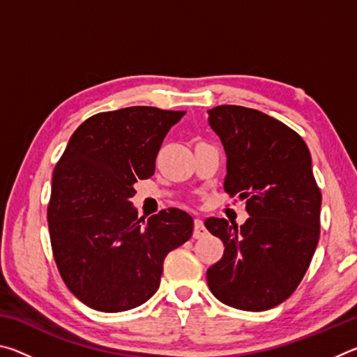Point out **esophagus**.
I'll return each instance as SVG.
<instances>
[{
  "instance_id": "obj_1",
  "label": "esophagus",
  "mask_w": 357,
  "mask_h": 357,
  "mask_svg": "<svg viewBox=\"0 0 357 357\" xmlns=\"http://www.w3.org/2000/svg\"><path fill=\"white\" fill-rule=\"evenodd\" d=\"M204 236H206V228L203 225V220L195 219V222H193V238L202 239Z\"/></svg>"
}]
</instances>
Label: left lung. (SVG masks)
I'll return each instance as SVG.
<instances>
[{"instance_id": "obj_1", "label": "left lung", "mask_w": 357, "mask_h": 357, "mask_svg": "<svg viewBox=\"0 0 357 357\" xmlns=\"http://www.w3.org/2000/svg\"><path fill=\"white\" fill-rule=\"evenodd\" d=\"M208 114L227 154L223 189L245 200L250 215L239 228L204 220L225 245L208 269V285L234 309H273L304 279L319 239L321 190L309 148L298 132L253 108L219 105Z\"/></svg>"}]
</instances>
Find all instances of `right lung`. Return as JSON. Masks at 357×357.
<instances>
[{
  "label": "right lung",
  "instance_id": "add662e5",
  "mask_svg": "<svg viewBox=\"0 0 357 357\" xmlns=\"http://www.w3.org/2000/svg\"><path fill=\"white\" fill-rule=\"evenodd\" d=\"M185 112L128 107L93 114L53 170L47 208L53 258L70 293L99 312L142 305L160 285L168 252L189 241L178 208L138 219L134 184L154 174L165 135Z\"/></svg>",
  "mask_w": 357,
  "mask_h": 357
}]
</instances>
